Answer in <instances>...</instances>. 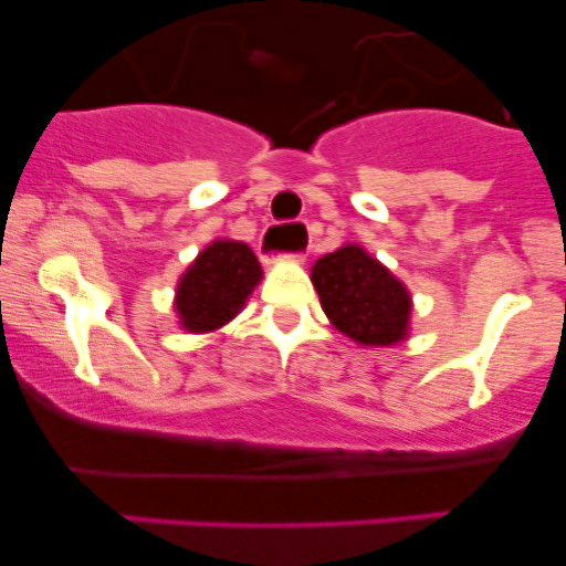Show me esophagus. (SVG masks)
<instances>
[{
    "label": "esophagus",
    "mask_w": 566,
    "mask_h": 566,
    "mask_svg": "<svg viewBox=\"0 0 566 566\" xmlns=\"http://www.w3.org/2000/svg\"><path fill=\"white\" fill-rule=\"evenodd\" d=\"M262 256L265 260H295V262H304V251H276L271 249V232H265V238L260 241Z\"/></svg>",
    "instance_id": "1"
}]
</instances>
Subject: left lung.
<instances>
[{
    "instance_id": "1",
    "label": "left lung",
    "mask_w": 566,
    "mask_h": 566,
    "mask_svg": "<svg viewBox=\"0 0 566 566\" xmlns=\"http://www.w3.org/2000/svg\"><path fill=\"white\" fill-rule=\"evenodd\" d=\"M312 284L331 323L358 345L389 347L408 336V290L361 247L347 243L319 256Z\"/></svg>"
}]
</instances>
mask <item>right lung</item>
<instances>
[{"label":"right lung","instance_id":"obj_1","mask_svg":"<svg viewBox=\"0 0 566 566\" xmlns=\"http://www.w3.org/2000/svg\"><path fill=\"white\" fill-rule=\"evenodd\" d=\"M260 279L262 268L247 243L213 241L177 282L175 310L180 325L191 334L221 328L243 310Z\"/></svg>","mask_w":566,"mask_h":566}]
</instances>
